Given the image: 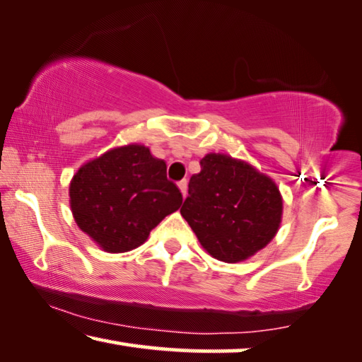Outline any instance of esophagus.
Instances as JSON below:
<instances>
[{
    "label": "esophagus",
    "instance_id": "34e87169",
    "mask_svg": "<svg viewBox=\"0 0 362 362\" xmlns=\"http://www.w3.org/2000/svg\"><path fill=\"white\" fill-rule=\"evenodd\" d=\"M177 187H180L182 197H186V194H187V181L186 180H181L180 182H177Z\"/></svg>",
    "mask_w": 362,
    "mask_h": 362
}]
</instances>
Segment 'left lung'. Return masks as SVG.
<instances>
[{"instance_id": "left-lung-1", "label": "left lung", "mask_w": 362, "mask_h": 362, "mask_svg": "<svg viewBox=\"0 0 362 362\" xmlns=\"http://www.w3.org/2000/svg\"><path fill=\"white\" fill-rule=\"evenodd\" d=\"M187 192L181 215L205 251L223 262L251 257L280 226L283 202L275 182L228 155H205Z\"/></svg>"}]
</instances>
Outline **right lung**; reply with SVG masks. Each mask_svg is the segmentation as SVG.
<instances>
[{"instance_id":"add662e5","label":"right lung","mask_w":362,"mask_h":362,"mask_svg":"<svg viewBox=\"0 0 362 362\" xmlns=\"http://www.w3.org/2000/svg\"><path fill=\"white\" fill-rule=\"evenodd\" d=\"M69 197L77 226L108 252L141 246L182 202L166 163L137 144L86 163L72 177Z\"/></svg>"}]
</instances>
